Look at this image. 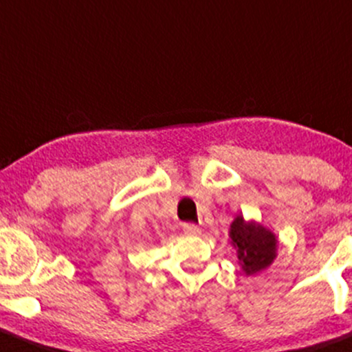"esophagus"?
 <instances>
[{
  "label": "esophagus",
  "instance_id": "1",
  "mask_svg": "<svg viewBox=\"0 0 352 352\" xmlns=\"http://www.w3.org/2000/svg\"><path fill=\"white\" fill-rule=\"evenodd\" d=\"M184 232L187 235H199L202 232V229H200L199 226H195V223H184Z\"/></svg>",
  "mask_w": 352,
  "mask_h": 352
}]
</instances>
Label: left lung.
Returning a JSON list of instances; mask_svg holds the SVG:
<instances>
[{"label":"left lung","instance_id":"8db88e82","mask_svg":"<svg viewBox=\"0 0 352 352\" xmlns=\"http://www.w3.org/2000/svg\"><path fill=\"white\" fill-rule=\"evenodd\" d=\"M230 245L237 250L239 265L245 276H256L272 265L279 250V239L269 229L254 219L245 220L239 214L230 223Z\"/></svg>","mask_w":352,"mask_h":352}]
</instances>
